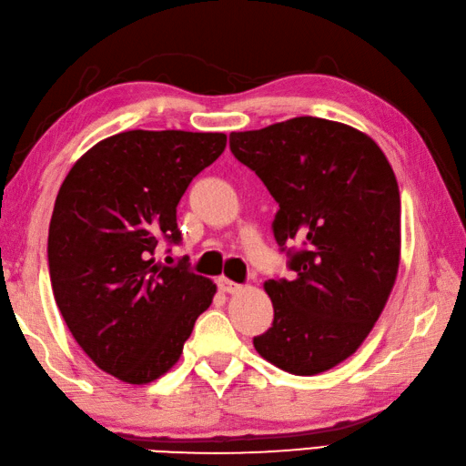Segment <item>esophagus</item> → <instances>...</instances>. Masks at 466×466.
<instances>
[{"label": "esophagus", "mask_w": 466, "mask_h": 466, "mask_svg": "<svg viewBox=\"0 0 466 466\" xmlns=\"http://www.w3.org/2000/svg\"><path fill=\"white\" fill-rule=\"evenodd\" d=\"M217 286H219V289H221V291H225V293H237V291L241 289L239 283L231 281L229 278H225V275H221V278L217 279Z\"/></svg>", "instance_id": "1"}]
</instances>
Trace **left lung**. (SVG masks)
<instances>
[{"mask_svg": "<svg viewBox=\"0 0 466 466\" xmlns=\"http://www.w3.org/2000/svg\"><path fill=\"white\" fill-rule=\"evenodd\" d=\"M229 147L279 203L275 241L301 245L289 261L296 278L263 283L273 326L253 346L289 374L326 372L362 346L396 283L394 170L366 132L316 116L231 132Z\"/></svg>", "mask_w": 466, "mask_h": 466, "instance_id": "left-lung-1", "label": "left lung"}]
</instances>
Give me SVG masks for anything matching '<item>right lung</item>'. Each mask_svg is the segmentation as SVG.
Returning <instances> with one entry per match:
<instances>
[{"instance_id":"add662e5","label":"right lung","mask_w":466,"mask_h":466,"mask_svg":"<svg viewBox=\"0 0 466 466\" xmlns=\"http://www.w3.org/2000/svg\"><path fill=\"white\" fill-rule=\"evenodd\" d=\"M223 132L127 130L96 142L56 197L47 263L74 339L102 372L148 384L173 368L217 286L155 259L180 241L177 205L223 155Z\"/></svg>"}]
</instances>
